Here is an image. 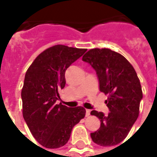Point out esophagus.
Segmentation results:
<instances>
[{
    "mask_svg": "<svg viewBox=\"0 0 157 157\" xmlns=\"http://www.w3.org/2000/svg\"><path fill=\"white\" fill-rule=\"evenodd\" d=\"M90 113H91V110L86 109V117H88V116L90 115Z\"/></svg>",
    "mask_w": 157,
    "mask_h": 157,
    "instance_id": "esophagus-1",
    "label": "esophagus"
}]
</instances>
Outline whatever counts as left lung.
Segmentation results:
<instances>
[{"label": "left lung", "mask_w": 157, "mask_h": 157, "mask_svg": "<svg viewBox=\"0 0 157 157\" xmlns=\"http://www.w3.org/2000/svg\"><path fill=\"white\" fill-rule=\"evenodd\" d=\"M95 70L99 90L109 94L105 102L108 115L92 110L101 126L91 133L92 141L101 146H113L128 135L139 116L143 98L140 82L131 64L120 54L109 48H92L82 57Z\"/></svg>", "instance_id": "obj_1"}]
</instances>
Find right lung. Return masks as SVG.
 <instances>
[{"label": "right lung", "instance_id": "right-lung-1", "mask_svg": "<svg viewBox=\"0 0 157 157\" xmlns=\"http://www.w3.org/2000/svg\"><path fill=\"white\" fill-rule=\"evenodd\" d=\"M86 48L55 45L34 59L26 72L22 90V115L40 145L59 148L68 142L72 128L85 117L82 107L68 108L61 103L59 91L65 86V74Z\"/></svg>", "mask_w": 157, "mask_h": 157}]
</instances>
